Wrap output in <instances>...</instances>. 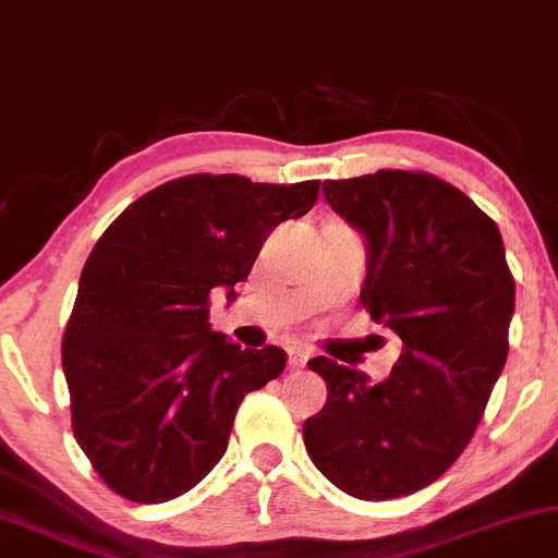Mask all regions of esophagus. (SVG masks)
Here are the masks:
<instances>
[{"mask_svg": "<svg viewBox=\"0 0 558 558\" xmlns=\"http://www.w3.org/2000/svg\"><path fill=\"white\" fill-rule=\"evenodd\" d=\"M306 361H308V353L304 351V348H288V366L291 368H304L306 366Z\"/></svg>", "mask_w": 558, "mask_h": 558, "instance_id": "34e87169", "label": "esophagus"}]
</instances>
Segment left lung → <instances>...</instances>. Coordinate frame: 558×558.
Returning a JSON list of instances; mask_svg holds the SVG:
<instances>
[{
    "label": "left lung",
    "instance_id": "1",
    "mask_svg": "<svg viewBox=\"0 0 558 558\" xmlns=\"http://www.w3.org/2000/svg\"><path fill=\"white\" fill-rule=\"evenodd\" d=\"M327 205L364 236L361 304L402 340L385 381L308 361L327 402L304 421L308 458L340 492L387 501L460 458L505 368L514 280L499 228L471 197L421 171L325 181Z\"/></svg>",
    "mask_w": 558,
    "mask_h": 558
}]
</instances>
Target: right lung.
Wrapping results in <instances>:
<instances>
[{
	"mask_svg": "<svg viewBox=\"0 0 558 558\" xmlns=\"http://www.w3.org/2000/svg\"><path fill=\"white\" fill-rule=\"evenodd\" d=\"M319 181L254 184L194 173L126 207L93 246L62 343L75 439L124 499L197 486L228 447L241 400L286 353L213 332V288L236 299L267 236L317 203Z\"/></svg>",
	"mask_w": 558,
	"mask_h": 558,
	"instance_id": "right-lung-1",
	"label": "right lung"
}]
</instances>
